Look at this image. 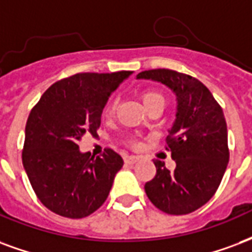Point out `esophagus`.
Returning <instances> with one entry per match:
<instances>
[{
  "mask_svg": "<svg viewBox=\"0 0 252 252\" xmlns=\"http://www.w3.org/2000/svg\"><path fill=\"white\" fill-rule=\"evenodd\" d=\"M140 160V158H137V156H126V164H135L136 161H139Z\"/></svg>",
  "mask_w": 252,
  "mask_h": 252,
  "instance_id": "34e87169",
  "label": "esophagus"
}]
</instances>
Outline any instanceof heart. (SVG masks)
Masks as SVG:
<instances>
[{
	"label": "heart",
	"instance_id": "obj_1",
	"mask_svg": "<svg viewBox=\"0 0 252 252\" xmlns=\"http://www.w3.org/2000/svg\"><path fill=\"white\" fill-rule=\"evenodd\" d=\"M141 101L145 105L147 109L155 107V105H163L165 104V97H164L163 93H160L159 91H155V89H145L141 92ZM116 109V101H109L107 104V107L104 109L105 116H111L115 113Z\"/></svg>",
	"mask_w": 252,
	"mask_h": 252
}]
</instances>
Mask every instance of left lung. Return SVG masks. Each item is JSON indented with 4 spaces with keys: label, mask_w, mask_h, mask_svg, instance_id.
<instances>
[{
    "label": "left lung",
    "mask_w": 252,
    "mask_h": 252,
    "mask_svg": "<svg viewBox=\"0 0 252 252\" xmlns=\"http://www.w3.org/2000/svg\"><path fill=\"white\" fill-rule=\"evenodd\" d=\"M137 79L155 80L176 94V119L167 136L175 171L155 160L156 175L144 186L155 207L169 215H186L204 206L216 192L230 152L223 109L199 80L171 69H152Z\"/></svg>",
    "instance_id": "obj_1"
}]
</instances>
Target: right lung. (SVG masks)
Instances as JSON below:
<instances>
[{
  "label": "right lung",
  "instance_id": "right-lung-1",
  "mask_svg": "<svg viewBox=\"0 0 252 252\" xmlns=\"http://www.w3.org/2000/svg\"><path fill=\"white\" fill-rule=\"evenodd\" d=\"M131 70L77 73L50 85L25 126L22 164L40 202L57 215L81 219L107 200L123 159L111 148L93 158L81 137L97 135L108 98Z\"/></svg>",
  "mask_w": 252,
  "mask_h": 252
}]
</instances>
